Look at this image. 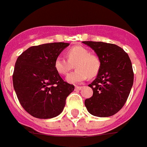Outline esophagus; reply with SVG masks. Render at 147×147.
<instances>
[{
	"label": "esophagus",
	"mask_w": 147,
	"mask_h": 147,
	"mask_svg": "<svg viewBox=\"0 0 147 147\" xmlns=\"http://www.w3.org/2000/svg\"><path fill=\"white\" fill-rule=\"evenodd\" d=\"M83 88V86H75L76 90H81Z\"/></svg>",
	"instance_id": "obj_1"
}]
</instances>
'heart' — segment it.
I'll return each instance as SVG.
<instances>
[{
    "label": "heart",
    "instance_id": "heart-1",
    "mask_svg": "<svg viewBox=\"0 0 147 147\" xmlns=\"http://www.w3.org/2000/svg\"><path fill=\"white\" fill-rule=\"evenodd\" d=\"M67 58L59 55L55 60V68L59 74L65 75L75 65L77 69L66 77L69 83H81L88 77L93 78L96 76L100 70V62L98 57L90 54L88 49L82 46H74L69 49Z\"/></svg>",
    "mask_w": 147,
    "mask_h": 147
}]
</instances>
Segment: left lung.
<instances>
[{
	"mask_svg": "<svg viewBox=\"0 0 147 147\" xmlns=\"http://www.w3.org/2000/svg\"><path fill=\"white\" fill-rule=\"evenodd\" d=\"M95 51L100 67L96 78L88 85L93 94L85 100L88 112L97 117L115 115L127 100L134 82L128 55L119 46L103 42L84 41Z\"/></svg>",
	"mask_w": 147,
	"mask_h": 147,
	"instance_id": "1",
	"label": "left lung"
}]
</instances>
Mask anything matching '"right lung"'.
<instances>
[{
  "label": "right lung",
  "mask_w": 147,
  "mask_h": 147,
  "mask_svg": "<svg viewBox=\"0 0 147 147\" xmlns=\"http://www.w3.org/2000/svg\"><path fill=\"white\" fill-rule=\"evenodd\" d=\"M69 45L51 42L29 47L18 57L12 75L13 87L26 112L38 119L56 117L63 111L74 86L64 82L55 60Z\"/></svg>",
  "instance_id": "1"
}]
</instances>
